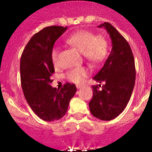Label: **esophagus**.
<instances>
[{
    "instance_id": "34e87169",
    "label": "esophagus",
    "mask_w": 152,
    "mask_h": 152,
    "mask_svg": "<svg viewBox=\"0 0 152 152\" xmlns=\"http://www.w3.org/2000/svg\"><path fill=\"white\" fill-rule=\"evenodd\" d=\"M82 87H83L82 85H76V88H77V89H80Z\"/></svg>"
}]
</instances>
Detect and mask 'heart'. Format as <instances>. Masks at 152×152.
<instances>
[{
	"label": "heart",
	"mask_w": 152,
	"mask_h": 152,
	"mask_svg": "<svg viewBox=\"0 0 152 152\" xmlns=\"http://www.w3.org/2000/svg\"><path fill=\"white\" fill-rule=\"evenodd\" d=\"M66 42L80 50L85 59L91 64L97 65L105 61L109 52L107 39L102 34H95L86 30H78L72 33L66 39ZM58 48L55 47L51 51L53 64L58 62ZM89 71L85 67H78L69 70L66 73V78L75 83H83Z\"/></svg>",
	"instance_id": "b5f03b06"
}]
</instances>
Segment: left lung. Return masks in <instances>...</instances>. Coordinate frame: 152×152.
<instances>
[{"label":"left lung","instance_id":"obj_1","mask_svg":"<svg viewBox=\"0 0 152 152\" xmlns=\"http://www.w3.org/2000/svg\"><path fill=\"white\" fill-rule=\"evenodd\" d=\"M104 27L112 40V50L103 67L94 77L104 83L92 86L93 97L89 102L91 113L102 121H110L118 117L129 101L136 80L134 57L129 44L110 23Z\"/></svg>","mask_w":152,"mask_h":152}]
</instances>
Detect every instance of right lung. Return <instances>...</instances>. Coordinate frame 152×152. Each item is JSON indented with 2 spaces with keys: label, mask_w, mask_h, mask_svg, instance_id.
I'll return each instance as SVG.
<instances>
[{
  "label": "right lung",
  "mask_w": 152,
  "mask_h": 152,
  "mask_svg": "<svg viewBox=\"0 0 152 152\" xmlns=\"http://www.w3.org/2000/svg\"><path fill=\"white\" fill-rule=\"evenodd\" d=\"M67 29L51 26L33 35L20 59V80L27 103L39 118L53 121L63 118L76 91L75 84L66 83L61 89L52 88L54 66L51 51L55 42Z\"/></svg>",
  "instance_id": "obj_1"
}]
</instances>
